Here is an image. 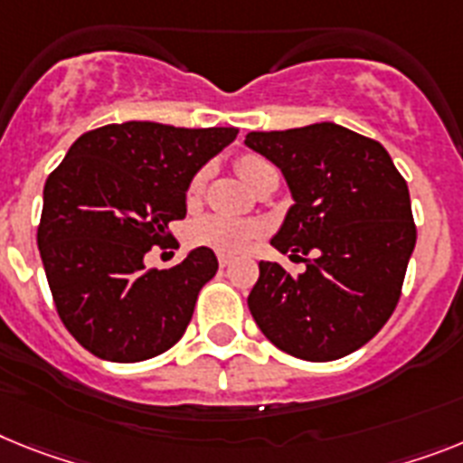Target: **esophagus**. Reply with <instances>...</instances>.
Returning a JSON list of instances; mask_svg holds the SVG:
<instances>
[{
	"instance_id": "34e87169",
	"label": "esophagus",
	"mask_w": 463,
	"mask_h": 463,
	"mask_svg": "<svg viewBox=\"0 0 463 463\" xmlns=\"http://www.w3.org/2000/svg\"><path fill=\"white\" fill-rule=\"evenodd\" d=\"M231 261H232L231 256H225V254L219 256V266H221V268H228V266H231Z\"/></svg>"
}]
</instances>
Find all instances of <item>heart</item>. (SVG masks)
<instances>
[{"instance_id": "heart-1", "label": "heart", "mask_w": 463, "mask_h": 463, "mask_svg": "<svg viewBox=\"0 0 463 463\" xmlns=\"http://www.w3.org/2000/svg\"><path fill=\"white\" fill-rule=\"evenodd\" d=\"M270 162H266L259 155H242L238 159L240 176L251 184L256 176L266 169H270ZM204 185V172L195 174V178L190 181V195H197ZM261 232V225L250 219H232V216H223V213H207L200 216L190 223L188 238L193 244L200 247H209L221 254H240L247 247H251L256 238Z\"/></svg>"}]
</instances>
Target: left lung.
I'll list each match as a JSON object with an SVG mask.
<instances>
[{
    "label": "left lung",
    "mask_w": 463,
    "mask_h": 463,
    "mask_svg": "<svg viewBox=\"0 0 463 463\" xmlns=\"http://www.w3.org/2000/svg\"><path fill=\"white\" fill-rule=\"evenodd\" d=\"M244 143L278 166L294 197L270 244L291 259L311 254L297 278L279 263H259L251 316L279 351L339 360L398 306L417 244L405 178L382 143L334 122L251 131Z\"/></svg>",
    "instance_id": "8db88e82"
}]
</instances>
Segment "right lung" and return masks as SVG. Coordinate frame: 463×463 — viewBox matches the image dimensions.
<instances>
[{"label":"right lung","instance_id":"1","mask_svg":"<svg viewBox=\"0 0 463 463\" xmlns=\"http://www.w3.org/2000/svg\"><path fill=\"white\" fill-rule=\"evenodd\" d=\"M235 136V127L106 124L49 174L37 247L58 316L89 353L141 363L184 336L216 254L197 247L169 270L143 259L172 238L193 176Z\"/></svg>","mask_w":463,"mask_h":463}]
</instances>
